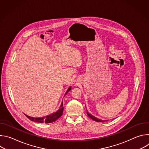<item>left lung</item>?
Here are the masks:
<instances>
[{
    "mask_svg": "<svg viewBox=\"0 0 149 149\" xmlns=\"http://www.w3.org/2000/svg\"><path fill=\"white\" fill-rule=\"evenodd\" d=\"M87 114L88 116L90 118H91L92 120H94V121H97V122H104V121H108V120H101V119L97 118V117H95V116H94L93 115L91 114L89 112H88L87 110Z\"/></svg>",
    "mask_w": 149,
    "mask_h": 149,
    "instance_id": "8db88e82",
    "label": "left lung"
}]
</instances>
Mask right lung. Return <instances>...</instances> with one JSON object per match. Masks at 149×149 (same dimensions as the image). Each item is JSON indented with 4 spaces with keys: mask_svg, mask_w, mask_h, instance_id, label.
I'll list each match as a JSON object with an SVG mask.
<instances>
[{
    "mask_svg": "<svg viewBox=\"0 0 149 149\" xmlns=\"http://www.w3.org/2000/svg\"><path fill=\"white\" fill-rule=\"evenodd\" d=\"M71 90V87H70L68 88V89L67 90V91H66L64 96ZM63 101H62L61 105L59 107V109L55 113L51 114L49 115L46 116L45 117H30L29 116H27L26 114H25L26 116V117L31 120V121H35L36 123H53L54 121H55L56 120H58L62 115L63 113Z\"/></svg>",
    "mask_w": 149,
    "mask_h": 149,
    "instance_id": "add662e5",
    "label": "right lung"
}]
</instances>
